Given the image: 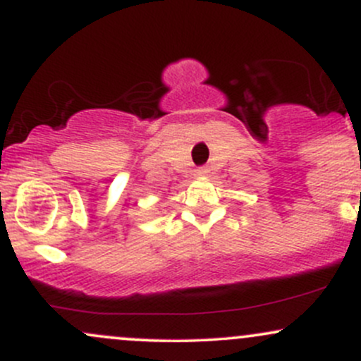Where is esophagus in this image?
Returning a JSON list of instances; mask_svg holds the SVG:
<instances>
[{"label":"esophagus","instance_id":"esophagus-1","mask_svg":"<svg viewBox=\"0 0 361 361\" xmlns=\"http://www.w3.org/2000/svg\"><path fill=\"white\" fill-rule=\"evenodd\" d=\"M195 173H197L198 176H205L207 173H209V168H207V166H200V168L195 169Z\"/></svg>","mask_w":361,"mask_h":361}]
</instances>
